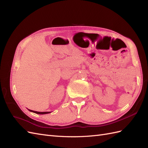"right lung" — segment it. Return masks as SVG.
<instances>
[{"label":"right lung","instance_id":"1","mask_svg":"<svg viewBox=\"0 0 148 148\" xmlns=\"http://www.w3.org/2000/svg\"><path fill=\"white\" fill-rule=\"evenodd\" d=\"M28 110L31 112H34V113H36L37 114H47L49 113H51V112H37V111H34V110H29V109H28Z\"/></svg>","mask_w":148,"mask_h":148}]
</instances>
